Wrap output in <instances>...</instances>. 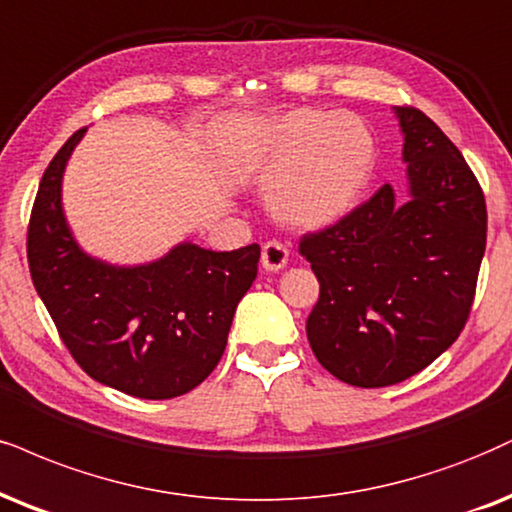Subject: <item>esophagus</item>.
<instances>
[{"label":"esophagus","instance_id":"1","mask_svg":"<svg viewBox=\"0 0 512 512\" xmlns=\"http://www.w3.org/2000/svg\"><path fill=\"white\" fill-rule=\"evenodd\" d=\"M289 261V249L285 244L280 242H266L263 244V251H261V266L263 270H268V273H277V270H282L287 266Z\"/></svg>","mask_w":512,"mask_h":512}]
</instances>
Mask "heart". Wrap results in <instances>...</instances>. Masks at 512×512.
Wrapping results in <instances>:
<instances>
[{"label": "heart", "instance_id": "heart-1", "mask_svg": "<svg viewBox=\"0 0 512 512\" xmlns=\"http://www.w3.org/2000/svg\"><path fill=\"white\" fill-rule=\"evenodd\" d=\"M268 206L282 223L315 230L351 211L375 170V140L346 111L294 109L256 135Z\"/></svg>", "mask_w": 512, "mask_h": 512}]
</instances>
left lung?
<instances>
[{"instance_id": "left-lung-1", "label": "left lung", "mask_w": 512, "mask_h": 512, "mask_svg": "<svg viewBox=\"0 0 512 512\" xmlns=\"http://www.w3.org/2000/svg\"><path fill=\"white\" fill-rule=\"evenodd\" d=\"M408 199L382 185L299 254L320 282L306 334L320 365L353 387L425 370L463 332L487 246V204L463 154L413 106H396Z\"/></svg>"}]
</instances>
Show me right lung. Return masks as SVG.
Returning a JSON list of instances; mask_svg holds the SVG:
<instances>
[{"label": "right lung", "instance_id": "right-lung-1", "mask_svg": "<svg viewBox=\"0 0 512 512\" xmlns=\"http://www.w3.org/2000/svg\"><path fill=\"white\" fill-rule=\"evenodd\" d=\"M87 128L44 170L28 225V266L75 363L137 399H173L216 368L235 308L254 285L261 246L211 251L182 242L144 266L80 249L61 206L63 170Z\"/></svg>", "mask_w": 512, "mask_h": 512}]
</instances>
